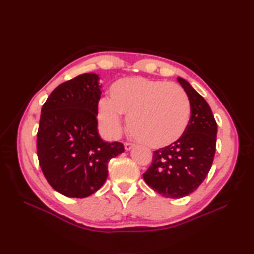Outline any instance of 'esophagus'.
<instances>
[{
	"label": "esophagus",
	"instance_id": "34e87169",
	"mask_svg": "<svg viewBox=\"0 0 254 254\" xmlns=\"http://www.w3.org/2000/svg\"><path fill=\"white\" fill-rule=\"evenodd\" d=\"M133 147H134V144H132V143L124 144V148H126V150H131Z\"/></svg>",
	"mask_w": 254,
	"mask_h": 254
}]
</instances>
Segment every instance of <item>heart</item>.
Wrapping results in <instances>:
<instances>
[{"label": "heart", "mask_w": 254, "mask_h": 254, "mask_svg": "<svg viewBox=\"0 0 254 254\" xmlns=\"http://www.w3.org/2000/svg\"><path fill=\"white\" fill-rule=\"evenodd\" d=\"M121 115L127 117L132 135L153 148H163L185 135L191 104L179 85L145 77H127L113 83L110 99L102 98L98 119L109 137L122 131Z\"/></svg>", "instance_id": "heart-1"}]
</instances>
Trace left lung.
Segmentation results:
<instances>
[{"instance_id": "1", "label": "left lung", "mask_w": 254, "mask_h": 254, "mask_svg": "<svg viewBox=\"0 0 254 254\" xmlns=\"http://www.w3.org/2000/svg\"><path fill=\"white\" fill-rule=\"evenodd\" d=\"M177 79L191 104L189 127L179 141L155 150L153 163L143 175L154 191L170 198L189 195L204 181L214 160L217 134L206 100L186 79Z\"/></svg>"}]
</instances>
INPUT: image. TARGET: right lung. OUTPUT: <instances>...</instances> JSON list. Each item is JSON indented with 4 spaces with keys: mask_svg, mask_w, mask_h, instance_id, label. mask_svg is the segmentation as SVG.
<instances>
[{
    "mask_svg": "<svg viewBox=\"0 0 254 254\" xmlns=\"http://www.w3.org/2000/svg\"><path fill=\"white\" fill-rule=\"evenodd\" d=\"M99 76L85 73L59 85L42 106L37 154L49 185L68 197L89 196L104 185L111 158L124 152L98 133Z\"/></svg>",
    "mask_w": 254,
    "mask_h": 254,
    "instance_id": "add662e5",
    "label": "right lung"
}]
</instances>
